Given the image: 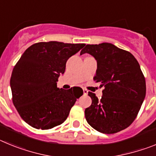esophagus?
<instances>
[{
  "mask_svg": "<svg viewBox=\"0 0 156 156\" xmlns=\"http://www.w3.org/2000/svg\"><path fill=\"white\" fill-rule=\"evenodd\" d=\"M83 94L87 95L88 94V90H86V89H84V88H83Z\"/></svg>",
  "mask_w": 156,
  "mask_h": 156,
  "instance_id": "esophagus-1",
  "label": "esophagus"
}]
</instances>
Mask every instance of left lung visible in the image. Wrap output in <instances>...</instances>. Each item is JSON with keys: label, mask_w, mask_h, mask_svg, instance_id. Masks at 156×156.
Wrapping results in <instances>:
<instances>
[{"label": "left lung", "mask_w": 156, "mask_h": 156, "mask_svg": "<svg viewBox=\"0 0 156 156\" xmlns=\"http://www.w3.org/2000/svg\"><path fill=\"white\" fill-rule=\"evenodd\" d=\"M88 53L97 60L94 80L104 87L102 97L95 94L85 109L88 124L103 133H115L127 128L136 119L146 94L145 78L130 52L109 43L87 44L80 55Z\"/></svg>", "instance_id": "obj_1"}]
</instances>
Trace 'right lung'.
<instances>
[{"instance_id": "obj_1", "label": "right lung", "mask_w": 156, "mask_h": 156, "mask_svg": "<svg viewBox=\"0 0 156 156\" xmlns=\"http://www.w3.org/2000/svg\"><path fill=\"white\" fill-rule=\"evenodd\" d=\"M85 46L58 41L39 42L25 51L12 70V102L25 122L36 129H48L65 122L82 88L59 89V76L66 62Z\"/></svg>"}]
</instances>
